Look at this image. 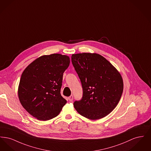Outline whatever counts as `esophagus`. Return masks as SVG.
<instances>
[{
	"mask_svg": "<svg viewBox=\"0 0 151 151\" xmlns=\"http://www.w3.org/2000/svg\"><path fill=\"white\" fill-rule=\"evenodd\" d=\"M73 97L72 95H71V96L68 98V100L70 101H72L73 100Z\"/></svg>",
	"mask_w": 151,
	"mask_h": 151,
	"instance_id": "1",
	"label": "esophagus"
}]
</instances>
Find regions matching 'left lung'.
<instances>
[{
    "label": "left lung",
    "instance_id": "1",
    "mask_svg": "<svg viewBox=\"0 0 151 151\" xmlns=\"http://www.w3.org/2000/svg\"><path fill=\"white\" fill-rule=\"evenodd\" d=\"M72 65L81 82L82 99L73 103L79 114L91 120L102 118L116 106L123 81L115 67L99 54H72Z\"/></svg>",
    "mask_w": 151,
    "mask_h": 151
}]
</instances>
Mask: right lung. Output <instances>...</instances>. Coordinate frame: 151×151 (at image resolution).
I'll return each mask as SVG.
<instances>
[{
	"mask_svg": "<svg viewBox=\"0 0 151 151\" xmlns=\"http://www.w3.org/2000/svg\"><path fill=\"white\" fill-rule=\"evenodd\" d=\"M70 63L68 56L52 54L37 58L26 67L20 80L18 96L30 115L46 121L59 114L67 103L60 88Z\"/></svg>",
	"mask_w": 151,
	"mask_h": 151,
	"instance_id": "1",
	"label": "right lung"
}]
</instances>
